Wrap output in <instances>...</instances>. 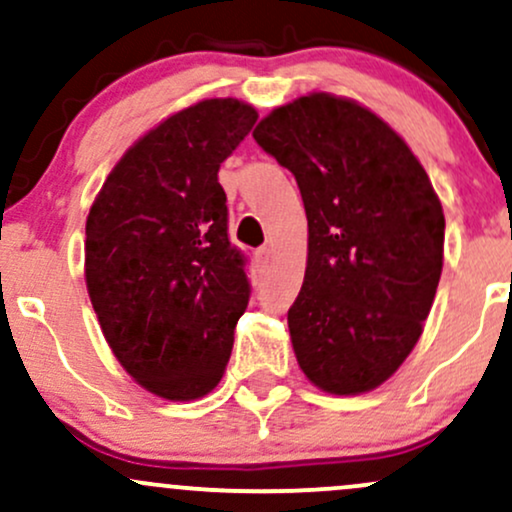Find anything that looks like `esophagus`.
Segmentation results:
<instances>
[{
	"label": "esophagus",
	"mask_w": 512,
	"mask_h": 512,
	"mask_svg": "<svg viewBox=\"0 0 512 512\" xmlns=\"http://www.w3.org/2000/svg\"><path fill=\"white\" fill-rule=\"evenodd\" d=\"M255 255H257V262H260V264H269V262H272V257H274V250L269 248V245H262V248L257 250Z\"/></svg>",
	"instance_id": "34e87169"
}]
</instances>
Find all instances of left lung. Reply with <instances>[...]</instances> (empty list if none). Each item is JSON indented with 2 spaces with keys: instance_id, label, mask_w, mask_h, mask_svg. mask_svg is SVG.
<instances>
[{
  "instance_id": "left-lung-1",
  "label": "left lung",
  "mask_w": 512,
  "mask_h": 512,
  "mask_svg": "<svg viewBox=\"0 0 512 512\" xmlns=\"http://www.w3.org/2000/svg\"><path fill=\"white\" fill-rule=\"evenodd\" d=\"M252 137L291 170L308 216L305 279L289 308L298 366L332 395L375 390L419 342L436 298V190L395 129L332 93L281 105Z\"/></svg>"
}]
</instances>
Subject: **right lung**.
<instances>
[{"mask_svg": "<svg viewBox=\"0 0 512 512\" xmlns=\"http://www.w3.org/2000/svg\"><path fill=\"white\" fill-rule=\"evenodd\" d=\"M257 122L238 98L166 117L125 151L86 219V289L105 342L144 390L190 402L219 385L250 301L219 168Z\"/></svg>", "mask_w": 512, "mask_h": 512, "instance_id": "obj_1", "label": "right lung"}]
</instances>
